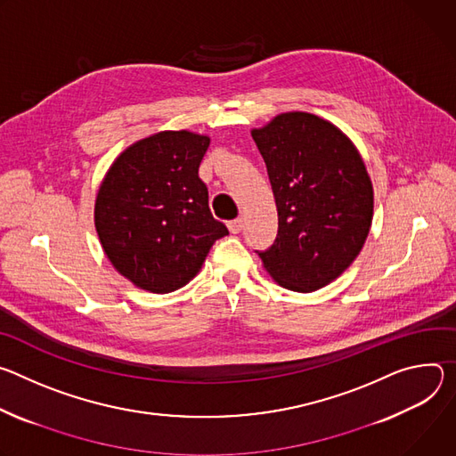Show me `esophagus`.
I'll return each instance as SVG.
<instances>
[{
	"label": "esophagus",
	"mask_w": 456,
	"mask_h": 456,
	"mask_svg": "<svg viewBox=\"0 0 456 456\" xmlns=\"http://www.w3.org/2000/svg\"><path fill=\"white\" fill-rule=\"evenodd\" d=\"M244 228V221L239 217V219H233V221H230L228 223V230L232 232V233H239L240 230Z\"/></svg>",
	"instance_id": "esophagus-1"
}]
</instances>
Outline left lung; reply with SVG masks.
Wrapping results in <instances>:
<instances>
[{"instance_id":"1","label":"left lung","mask_w":456,"mask_h":456,"mask_svg":"<svg viewBox=\"0 0 456 456\" xmlns=\"http://www.w3.org/2000/svg\"><path fill=\"white\" fill-rule=\"evenodd\" d=\"M272 183L279 230L257 251L286 289L310 293L357 259L373 221V184L351 139L333 123L286 112L251 130Z\"/></svg>"}]
</instances>
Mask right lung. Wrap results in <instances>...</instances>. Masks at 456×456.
<instances>
[{"label":"right lung","mask_w":456,"mask_h":456,"mask_svg":"<svg viewBox=\"0 0 456 456\" xmlns=\"http://www.w3.org/2000/svg\"><path fill=\"white\" fill-rule=\"evenodd\" d=\"M210 137L165 130L130 144L99 186L95 230L112 266L137 288L190 282L228 228L214 219L199 165Z\"/></svg>","instance_id":"obj_1"}]
</instances>
